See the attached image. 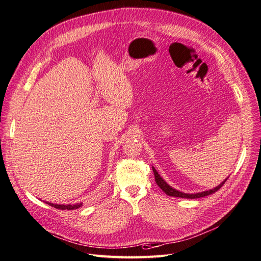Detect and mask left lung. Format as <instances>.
<instances>
[{
	"mask_svg": "<svg viewBox=\"0 0 261 261\" xmlns=\"http://www.w3.org/2000/svg\"><path fill=\"white\" fill-rule=\"evenodd\" d=\"M152 171H153V175H155V180L157 182V185L161 188V190L163 192H166V194L168 196H171V197H178V198H186V199H197V198H202V197H205V196H208V195H212L214 194V192H216L219 188H221V186H223L227 178L221 182L220 185H218L217 187L213 188V189H210V190H206V191H202V192H198V194H185V192H181V191H178L174 188H172L169 184H167V182L165 181V179H163L159 174L157 170L152 167Z\"/></svg>",
	"mask_w": 261,
	"mask_h": 261,
	"instance_id": "left-lung-1",
	"label": "left lung"
}]
</instances>
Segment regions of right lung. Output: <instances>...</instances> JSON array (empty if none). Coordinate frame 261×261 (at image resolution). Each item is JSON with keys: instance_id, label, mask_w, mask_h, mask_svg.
<instances>
[{"instance_id": "1", "label": "right lung", "mask_w": 261, "mask_h": 261, "mask_svg": "<svg viewBox=\"0 0 261 261\" xmlns=\"http://www.w3.org/2000/svg\"><path fill=\"white\" fill-rule=\"evenodd\" d=\"M47 204H49L50 206H54L58 210H76L82 206V203H76V204H54V203H50V202H46Z\"/></svg>"}]
</instances>
